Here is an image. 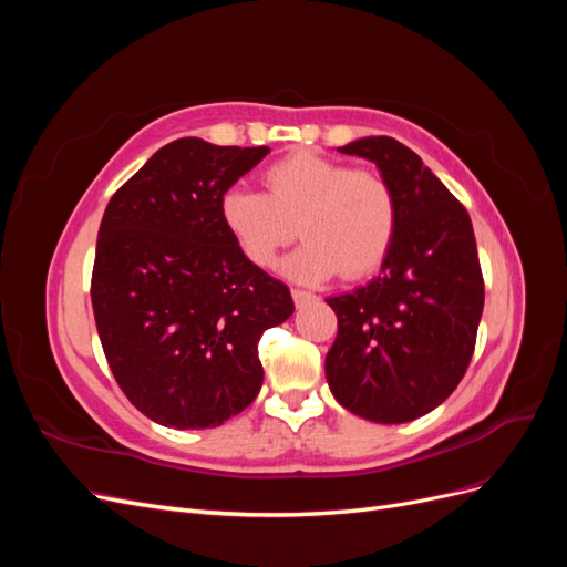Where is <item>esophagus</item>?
Wrapping results in <instances>:
<instances>
[{
	"label": "esophagus",
	"mask_w": 567,
	"mask_h": 567,
	"mask_svg": "<svg viewBox=\"0 0 567 567\" xmlns=\"http://www.w3.org/2000/svg\"><path fill=\"white\" fill-rule=\"evenodd\" d=\"M290 293H293V300H296L298 307L315 300V293H310V290H302V288H293V290H290Z\"/></svg>",
	"instance_id": "1"
}]
</instances>
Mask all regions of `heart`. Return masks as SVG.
Listing matches in <instances>:
<instances>
[{
  "label": "heart",
  "instance_id": "b5f03b06",
  "mask_svg": "<svg viewBox=\"0 0 567 567\" xmlns=\"http://www.w3.org/2000/svg\"><path fill=\"white\" fill-rule=\"evenodd\" d=\"M265 186L267 194L231 186L219 198L221 227L248 262L271 267L300 225L307 241L281 265L290 279H359L383 265L398 236V198L381 175L298 151L265 169Z\"/></svg>",
  "mask_w": 567,
  "mask_h": 567
}]
</instances>
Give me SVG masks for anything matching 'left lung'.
Instances as JSON below:
<instances>
[{
    "label": "left lung",
    "instance_id": "1",
    "mask_svg": "<svg viewBox=\"0 0 567 567\" xmlns=\"http://www.w3.org/2000/svg\"><path fill=\"white\" fill-rule=\"evenodd\" d=\"M338 151L381 169L398 198V236L379 277L326 300L338 317L326 381L352 414L406 423L447 400L471 364L485 305L473 225L431 167L392 136Z\"/></svg>",
    "mask_w": 567,
    "mask_h": 567
}]
</instances>
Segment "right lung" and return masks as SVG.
Wrapping results in <instances>:
<instances>
[{"label": "right lung", "instance_id": "obj_1", "mask_svg": "<svg viewBox=\"0 0 567 567\" xmlns=\"http://www.w3.org/2000/svg\"><path fill=\"white\" fill-rule=\"evenodd\" d=\"M269 153L184 136L113 194L92 307L109 367L144 416L217 427L257 398V342L293 315L286 284L238 252L219 198Z\"/></svg>", "mask_w": 567, "mask_h": 567}]
</instances>
